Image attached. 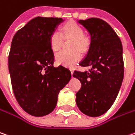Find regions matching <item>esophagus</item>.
I'll return each mask as SVG.
<instances>
[{
    "mask_svg": "<svg viewBox=\"0 0 135 135\" xmlns=\"http://www.w3.org/2000/svg\"><path fill=\"white\" fill-rule=\"evenodd\" d=\"M69 69H70V71H71V74H72V75H73V69L72 68H70Z\"/></svg>",
    "mask_w": 135,
    "mask_h": 135,
    "instance_id": "1",
    "label": "esophagus"
}]
</instances>
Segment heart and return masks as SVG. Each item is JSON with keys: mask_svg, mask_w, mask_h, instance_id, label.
I'll list each match as a JSON object with an SVG mask.
<instances>
[{"mask_svg": "<svg viewBox=\"0 0 135 135\" xmlns=\"http://www.w3.org/2000/svg\"><path fill=\"white\" fill-rule=\"evenodd\" d=\"M66 37L73 38L71 44L72 50H61L56 53V61L61 65L72 66L80 60L82 54L77 48L82 51H85L89 47V41L84 36V30L78 23L71 22L66 23L62 29V33L59 30H55L50 38V45L53 51L59 50L62 44V35Z\"/></svg>", "mask_w": 135, "mask_h": 135, "instance_id": "1", "label": "heart"}]
</instances>
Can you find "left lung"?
<instances>
[{"label": "left lung", "instance_id": "obj_1", "mask_svg": "<svg viewBox=\"0 0 135 135\" xmlns=\"http://www.w3.org/2000/svg\"><path fill=\"white\" fill-rule=\"evenodd\" d=\"M89 33L88 53L79 65L91 66L88 72L75 71L82 84L76 93V105L85 115L98 117L113 105L124 78L122 44L115 30L99 18L79 20Z\"/></svg>", "mask_w": 135, "mask_h": 135}]
</instances>
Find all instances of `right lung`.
I'll list each match as a JSON object with an SVG mask.
<instances>
[{"instance_id": "add662e5", "label": "right lung", "mask_w": 135, "mask_h": 135, "mask_svg": "<svg viewBox=\"0 0 135 135\" xmlns=\"http://www.w3.org/2000/svg\"><path fill=\"white\" fill-rule=\"evenodd\" d=\"M62 18L37 17L18 30L12 40L8 67L14 95L28 114L42 117L56 108L58 95L71 79L62 66L54 67L50 45Z\"/></svg>"}]
</instances>
